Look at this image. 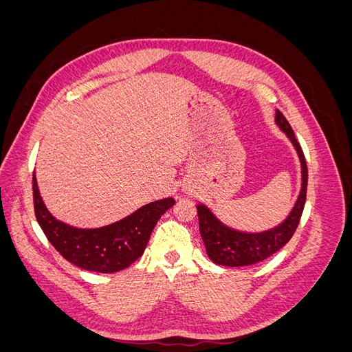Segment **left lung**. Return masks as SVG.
I'll return each mask as SVG.
<instances>
[{"label":"left lung","mask_w":352,"mask_h":352,"mask_svg":"<svg viewBox=\"0 0 352 352\" xmlns=\"http://www.w3.org/2000/svg\"><path fill=\"white\" fill-rule=\"evenodd\" d=\"M274 120L276 124L280 127V131H283L286 136L289 138V141L292 142L298 153V157H300L301 192L298 195V199L292 211L289 212V216H287L280 225L257 233L232 229L212 214V211L207 206L198 204L197 211L201 238L204 241L210 260L219 265L241 267V265H251L269 258L272 254L279 251L283 245L289 242L298 228V223H300L307 197L308 170L305 157L301 150V145L296 141L291 124L287 123L286 117L279 110H276Z\"/></svg>","instance_id":"left-lung-1"}]
</instances>
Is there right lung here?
I'll list each match as a JSON object with an SVG mask.
<instances>
[{
  "label": "right lung",
  "mask_w": 352,
  "mask_h": 352,
  "mask_svg": "<svg viewBox=\"0 0 352 352\" xmlns=\"http://www.w3.org/2000/svg\"><path fill=\"white\" fill-rule=\"evenodd\" d=\"M35 216L45 236L63 257L78 267L98 273L120 272L144 254L154 226L175 206L173 198L150 202L127 217L97 229H80L57 220L39 195L34 175Z\"/></svg>",
  "instance_id": "right-lung-1"
}]
</instances>
